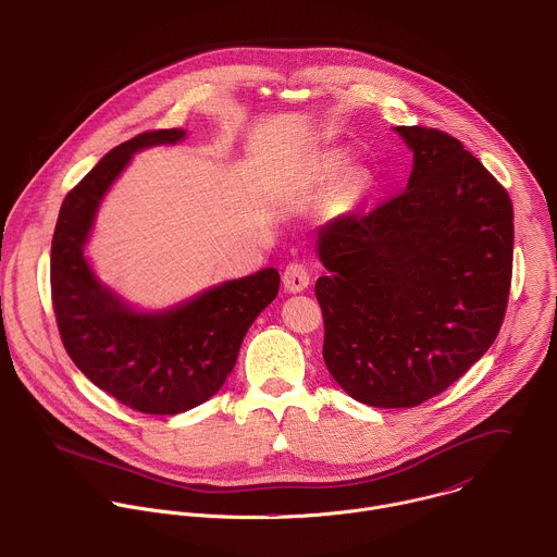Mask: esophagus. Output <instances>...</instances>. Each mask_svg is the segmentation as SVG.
Masks as SVG:
<instances>
[{"label": "esophagus", "instance_id": "obj_1", "mask_svg": "<svg viewBox=\"0 0 557 557\" xmlns=\"http://www.w3.org/2000/svg\"><path fill=\"white\" fill-rule=\"evenodd\" d=\"M282 282H284V288H286L288 293H301V290H306L308 284H310V273H308V269H306L304 264L293 262V264H288V267L284 269Z\"/></svg>", "mask_w": 557, "mask_h": 557}]
</instances>
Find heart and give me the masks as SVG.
Segmentation results:
<instances>
[{"label":"heart","instance_id":"obj_1","mask_svg":"<svg viewBox=\"0 0 557 557\" xmlns=\"http://www.w3.org/2000/svg\"><path fill=\"white\" fill-rule=\"evenodd\" d=\"M345 166H347V158H345V153H341V151H327V153L321 158V173H323L325 177L338 175Z\"/></svg>","mask_w":557,"mask_h":557}]
</instances>
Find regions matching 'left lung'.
I'll list each match as a JSON object with an SVG mask.
<instances>
[{"label": "left lung", "instance_id": "1", "mask_svg": "<svg viewBox=\"0 0 557 557\" xmlns=\"http://www.w3.org/2000/svg\"><path fill=\"white\" fill-rule=\"evenodd\" d=\"M412 151L406 190L321 227L323 360L373 408H414L458 382L504 323L515 249L506 188L465 145L393 127Z\"/></svg>", "mask_w": 557, "mask_h": 557}]
</instances>
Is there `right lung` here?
Returning a JSON list of instances; mask_svg holds the SVG:
<instances>
[{
	"instance_id": "obj_1",
	"label": "right lung",
	"mask_w": 557,
	"mask_h": 557,
	"mask_svg": "<svg viewBox=\"0 0 557 557\" xmlns=\"http://www.w3.org/2000/svg\"><path fill=\"white\" fill-rule=\"evenodd\" d=\"M184 138L182 127L158 129L110 149L64 197L51 240V299L66 354L97 388L145 414H180L216 395L247 330L280 290L269 267L147 310L92 269L86 245L112 184L134 153Z\"/></svg>"
}]
</instances>
